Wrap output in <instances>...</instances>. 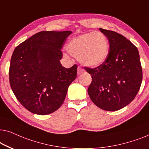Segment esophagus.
<instances>
[{
	"label": "esophagus",
	"mask_w": 149,
	"mask_h": 149,
	"mask_svg": "<svg viewBox=\"0 0 149 149\" xmlns=\"http://www.w3.org/2000/svg\"><path fill=\"white\" fill-rule=\"evenodd\" d=\"M83 71H84V69H82L80 67H78V75H80L81 73L83 72Z\"/></svg>",
	"instance_id": "obj_1"
}]
</instances>
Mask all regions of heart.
Here are the masks:
<instances>
[{
	"mask_svg": "<svg viewBox=\"0 0 149 149\" xmlns=\"http://www.w3.org/2000/svg\"><path fill=\"white\" fill-rule=\"evenodd\" d=\"M66 48L71 55L78 57L82 65L96 67L106 60L109 41L106 35L102 32H89L71 39Z\"/></svg>",
	"mask_w": 149,
	"mask_h": 149,
	"instance_id": "heart-1",
	"label": "heart"
}]
</instances>
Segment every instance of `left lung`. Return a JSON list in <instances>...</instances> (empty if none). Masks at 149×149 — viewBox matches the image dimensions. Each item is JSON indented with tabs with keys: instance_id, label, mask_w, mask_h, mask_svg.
<instances>
[{
	"instance_id": "8db88e82",
	"label": "left lung",
	"mask_w": 149,
	"mask_h": 149,
	"mask_svg": "<svg viewBox=\"0 0 149 149\" xmlns=\"http://www.w3.org/2000/svg\"><path fill=\"white\" fill-rule=\"evenodd\" d=\"M110 43L104 63L97 67H84L92 77L88 93L92 102L106 111L127 106L139 91L142 71L138 48L122 35L100 29Z\"/></svg>"
}]
</instances>
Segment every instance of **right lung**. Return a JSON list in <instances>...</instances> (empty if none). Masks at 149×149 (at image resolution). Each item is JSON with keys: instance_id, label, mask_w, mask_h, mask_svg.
<instances>
[{"instance_id": "obj_1", "label": "right lung", "mask_w": 149, "mask_h": 149, "mask_svg": "<svg viewBox=\"0 0 149 149\" xmlns=\"http://www.w3.org/2000/svg\"><path fill=\"white\" fill-rule=\"evenodd\" d=\"M72 32L41 31L15 47L9 67L15 96L33 114H49L60 108L77 76V66L63 67L61 49Z\"/></svg>"}]
</instances>
